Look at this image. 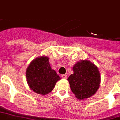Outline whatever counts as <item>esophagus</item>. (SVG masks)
Wrapping results in <instances>:
<instances>
[{"label":"esophagus","instance_id":"1","mask_svg":"<svg viewBox=\"0 0 120 120\" xmlns=\"http://www.w3.org/2000/svg\"><path fill=\"white\" fill-rule=\"evenodd\" d=\"M61 77L64 79H67V75H66V74H63L62 75H61Z\"/></svg>","mask_w":120,"mask_h":120}]
</instances>
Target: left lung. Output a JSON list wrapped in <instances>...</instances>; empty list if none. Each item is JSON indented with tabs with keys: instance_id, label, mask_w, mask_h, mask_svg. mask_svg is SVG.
<instances>
[{
	"instance_id": "left-lung-1",
	"label": "left lung",
	"mask_w": 120,
	"mask_h": 120,
	"mask_svg": "<svg viewBox=\"0 0 120 120\" xmlns=\"http://www.w3.org/2000/svg\"><path fill=\"white\" fill-rule=\"evenodd\" d=\"M73 73L68 79L72 92L78 99L87 98L99 88L100 76L98 69L90 61L77 62L73 67Z\"/></svg>"
}]
</instances>
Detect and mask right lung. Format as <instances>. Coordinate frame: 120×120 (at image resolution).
Segmentation results:
<instances>
[{
    "instance_id": "obj_1",
    "label": "right lung",
    "mask_w": 120,
    "mask_h": 120,
    "mask_svg": "<svg viewBox=\"0 0 120 120\" xmlns=\"http://www.w3.org/2000/svg\"><path fill=\"white\" fill-rule=\"evenodd\" d=\"M26 77L30 89L43 95L51 92L56 83L61 79L56 71L51 68L48 57L34 59L27 69Z\"/></svg>"
}]
</instances>
